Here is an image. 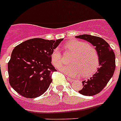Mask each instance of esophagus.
Segmentation results:
<instances>
[{
	"instance_id": "34e87169",
	"label": "esophagus",
	"mask_w": 121,
	"mask_h": 121,
	"mask_svg": "<svg viewBox=\"0 0 121 121\" xmlns=\"http://www.w3.org/2000/svg\"><path fill=\"white\" fill-rule=\"evenodd\" d=\"M66 79H67V80L68 81H69V82H73V80L72 79V78H70V77H67V78H66Z\"/></svg>"
}]
</instances>
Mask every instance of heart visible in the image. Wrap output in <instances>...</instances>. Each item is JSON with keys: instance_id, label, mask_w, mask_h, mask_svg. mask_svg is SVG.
Listing matches in <instances>:
<instances>
[{"instance_id": "b5f03b06", "label": "heart", "mask_w": 121, "mask_h": 121, "mask_svg": "<svg viewBox=\"0 0 121 121\" xmlns=\"http://www.w3.org/2000/svg\"><path fill=\"white\" fill-rule=\"evenodd\" d=\"M63 49L72 53L69 62L71 64L63 65L59 70L71 77L81 73L83 77H89L95 73L99 66V56L95 46L90 43L80 40H72L63 45ZM51 62L58 68L62 63V55L58 48L51 54Z\"/></svg>"}]
</instances>
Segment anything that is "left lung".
I'll return each instance as SVG.
<instances>
[{
	"instance_id": "obj_1",
	"label": "left lung",
	"mask_w": 121,
	"mask_h": 121,
	"mask_svg": "<svg viewBox=\"0 0 121 121\" xmlns=\"http://www.w3.org/2000/svg\"><path fill=\"white\" fill-rule=\"evenodd\" d=\"M75 37L90 42L95 46L99 54L100 67L97 72L89 79L83 81V87L78 91L84 95H95L103 90L114 75L116 68L115 54L109 44L102 38L89 35Z\"/></svg>"
}]
</instances>
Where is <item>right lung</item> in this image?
<instances>
[{"instance_id": "obj_1", "label": "right lung", "mask_w": 121, "mask_h": 121, "mask_svg": "<svg viewBox=\"0 0 121 121\" xmlns=\"http://www.w3.org/2000/svg\"><path fill=\"white\" fill-rule=\"evenodd\" d=\"M63 39L33 38L14 48L8 63L9 81L15 91L26 98L39 97L47 90L56 70L51 54Z\"/></svg>"}]
</instances>
